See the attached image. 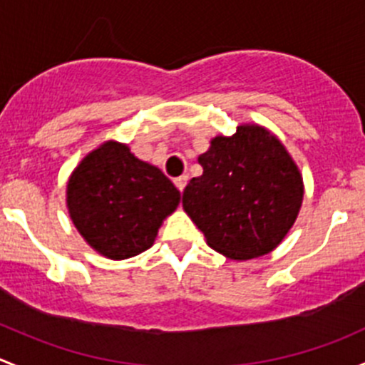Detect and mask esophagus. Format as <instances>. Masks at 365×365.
Returning a JSON list of instances; mask_svg holds the SVG:
<instances>
[{"label":"esophagus","mask_w":365,"mask_h":365,"mask_svg":"<svg viewBox=\"0 0 365 365\" xmlns=\"http://www.w3.org/2000/svg\"><path fill=\"white\" fill-rule=\"evenodd\" d=\"M174 184L178 186L179 191H184V187H186V184H187V175H179V178H175Z\"/></svg>","instance_id":"obj_1"}]
</instances>
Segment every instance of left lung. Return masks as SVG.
<instances>
[{
    "instance_id": "1",
    "label": "left lung",
    "mask_w": 365,
    "mask_h": 365,
    "mask_svg": "<svg viewBox=\"0 0 365 365\" xmlns=\"http://www.w3.org/2000/svg\"><path fill=\"white\" fill-rule=\"evenodd\" d=\"M204 168L182 193V207L214 251L251 260L276 250L299 216L304 181L283 142L265 126L244 123L217 135Z\"/></svg>"
}]
</instances>
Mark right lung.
<instances>
[{"mask_svg": "<svg viewBox=\"0 0 365 365\" xmlns=\"http://www.w3.org/2000/svg\"><path fill=\"white\" fill-rule=\"evenodd\" d=\"M179 202L181 193L170 179L118 140L103 142L82 158L66 182L71 223L110 260L149 250Z\"/></svg>", "mask_w": 365, "mask_h": 365, "instance_id": "obj_1", "label": "right lung"}]
</instances>
